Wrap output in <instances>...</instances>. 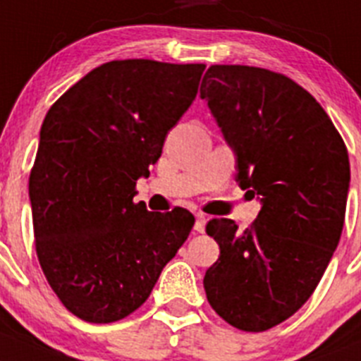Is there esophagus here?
<instances>
[{
    "label": "esophagus",
    "mask_w": 361,
    "mask_h": 361,
    "mask_svg": "<svg viewBox=\"0 0 361 361\" xmlns=\"http://www.w3.org/2000/svg\"><path fill=\"white\" fill-rule=\"evenodd\" d=\"M193 229L197 231V233H204V229H206V216H204V214H197Z\"/></svg>",
    "instance_id": "esophagus-1"
}]
</instances>
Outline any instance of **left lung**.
I'll return each mask as SVG.
<instances>
[{
  "label": "left lung",
  "instance_id": "left-lung-1",
  "mask_svg": "<svg viewBox=\"0 0 361 361\" xmlns=\"http://www.w3.org/2000/svg\"><path fill=\"white\" fill-rule=\"evenodd\" d=\"M200 97L236 154V180L263 204L252 226L207 221L220 257L204 277L211 308L267 331L315 292L340 241L351 180L345 143L322 105L283 73L214 64Z\"/></svg>",
  "mask_w": 361,
  "mask_h": 361
}]
</instances>
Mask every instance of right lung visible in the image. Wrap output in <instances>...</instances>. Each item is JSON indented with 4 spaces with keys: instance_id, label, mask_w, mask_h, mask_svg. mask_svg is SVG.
<instances>
[{
    "instance_id": "add662e5",
    "label": "right lung",
    "mask_w": 361,
    "mask_h": 361,
    "mask_svg": "<svg viewBox=\"0 0 361 361\" xmlns=\"http://www.w3.org/2000/svg\"><path fill=\"white\" fill-rule=\"evenodd\" d=\"M204 64L111 61L49 107L30 171L35 250L66 310L92 324L134 313L190 236L183 207L150 213L135 183L197 98Z\"/></svg>"
}]
</instances>
